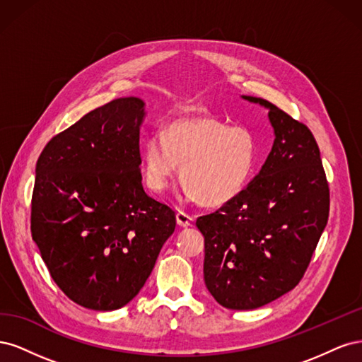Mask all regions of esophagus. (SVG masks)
Wrapping results in <instances>:
<instances>
[{
  "label": "esophagus",
  "mask_w": 362,
  "mask_h": 362,
  "mask_svg": "<svg viewBox=\"0 0 362 362\" xmlns=\"http://www.w3.org/2000/svg\"><path fill=\"white\" fill-rule=\"evenodd\" d=\"M192 222H193V217H192L190 214L184 213V211H178V213H177V223H178L181 228L190 226Z\"/></svg>",
  "instance_id": "34e87169"
}]
</instances>
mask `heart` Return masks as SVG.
Segmentation results:
<instances>
[{"mask_svg":"<svg viewBox=\"0 0 362 362\" xmlns=\"http://www.w3.org/2000/svg\"><path fill=\"white\" fill-rule=\"evenodd\" d=\"M257 140L247 128L214 116H189L154 131L144 146V177L152 192L169 187L181 164L184 194L221 206L242 193L257 166Z\"/></svg>","mask_w":362,"mask_h":362,"instance_id":"b5f03b06","label":"heart"}]
</instances>
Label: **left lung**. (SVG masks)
<instances>
[{
	"mask_svg": "<svg viewBox=\"0 0 362 362\" xmlns=\"http://www.w3.org/2000/svg\"><path fill=\"white\" fill-rule=\"evenodd\" d=\"M243 100L269 110L272 151L242 193L196 221L205 238V286L229 310L259 308L298 286L329 216L310 128L262 98Z\"/></svg>",
	"mask_w": 362,
	"mask_h": 362,
	"instance_id": "obj_1",
	"label": "left lung"
}]
</instances>
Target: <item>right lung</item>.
Listing matches in <instances>:
<instances>
[{
    "label": "right lung",
    "instance_id": "add662e5",
    "mask_svg": "<svg viewBox=\"0 0 362 362\" xmlns=\"http://www.w3.org/2000/svg\"><path fill=\"white\" fill-rule=\"evenodd\" d=\"M144 117L134 96L98 107L54 136L36 164L31 235L54 282L84 308L133 300L177 225L141 185Z\"/></svg>",
    "mask_w": 362,
    "mask_h": 362
}]
</instances>
